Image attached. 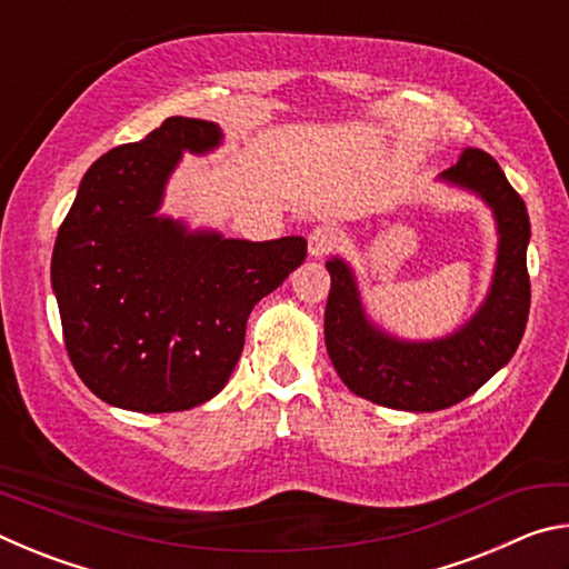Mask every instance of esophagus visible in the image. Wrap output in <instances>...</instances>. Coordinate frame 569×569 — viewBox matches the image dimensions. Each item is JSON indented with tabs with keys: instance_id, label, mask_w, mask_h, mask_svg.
<instances>
[{
	"instance_id": "obj_1",
	"label": "esophagus",
	"mask_w": 569,
	"mask_h": 569,
	"mask_svg": "<svg viewBox=\"0 0 569 569\" xmlns=\"http://www.w3.org/2000/svg\"><path fill=\"white\" fill-rule=\"evenodd\" d=\"M339 243H341L339 230L329 223L316 226L311 233H308V253H311L313 258H323V256L333 253V250L339 248Z\"/></svg>"
}]
</instances>
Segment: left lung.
Here are the masks:
<instances>
[{
    "label": "left lung",
    "instance_id": "obj_1",
    "mask_svg": "<svg viewBox=\"0 0 569 569\" xmlns=\"http://www.w3.org/2000/svg\"><path fill=\"white\" fill-rule=\"evenodd\" d=\"M441 178L475 190L495 210L499 230L497 271L485 306L455 336L409 343L373 329L366 319L351 268L341 258L326 263L331 291L326 301V349L341 381L356 397L401 411L455 407L512 359L529 316L525 200L485 150L467 148Z\"/></svg>",
    "mask_w": 569,
    "mask_h": 569
}]
</instances>
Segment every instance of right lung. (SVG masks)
Returning a JSON list of instances; mask_svg holds the SVG:
<instances>
[{"instance_id": "add662e5", "label": "right lung", "mask_w": 569, "mask_h": 569, "mask_svg": "<svg viewBox=\"0 0 569 569\" xmlns=\"http://www.w3.org/2000/svg\"><path fill=\"white\" fill-rule=\"evenodd\" d=\"M216 122L168 118L92 162L52 253L77 377L112 407L166 413L213 399L233 373L253 306L306 258L298 236L250 243L160 218L182 150L218 148Z\"/></svg>"}]
</instances>
